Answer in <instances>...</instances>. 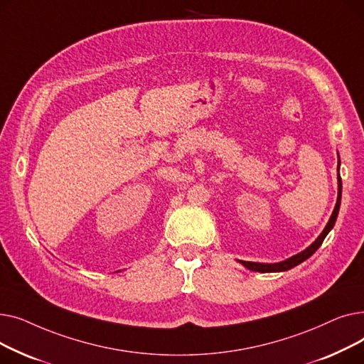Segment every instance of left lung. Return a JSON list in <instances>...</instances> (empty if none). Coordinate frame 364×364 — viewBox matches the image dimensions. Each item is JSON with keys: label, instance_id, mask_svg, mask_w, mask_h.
Listing matches in <instances>:
<instances>
[{"label": "left lung", "instance_id": "8db88e82", "mask_svg": "<svg viewBox=\"0 0 364 364\" xmlns=\"http://www.w3.org/2000/svg\"><path fill=\"white\" fill-rule=\"evenodd\" d=\"M338 172H339V165H338ZM341 195H342V181H341V177L338 174V200H336V205H335V209L332 213V217L328 223V225L324 227V230L321 232V235L316 239L314 243H311L307 250L294 255L292 258L286 259V261H282V262H276V264H259V262H250V261H240L246 269H250L252 272H259V273H274V272H286V270H291L294 269L295 265L301 264L302 261H305L307 258H310L318 247L320 245L323 243L324 237L328 236V233L332 230L333 225H335V221H336V217H338V213H339V206H341Z\"/></svg>", "mask_w": 364, "mask_h": 364}]
</instances>
